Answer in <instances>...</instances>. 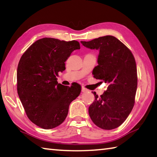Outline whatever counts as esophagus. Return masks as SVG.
<instances>
[{"instance_id":"obj_1","label":"esophagus","mask_w":157,"mask_h":157,"mask_svg":"<svg viewBox=\"0 0 157 157\" xmlns=\"http://www.w3.org/2000/svg\"><path fill=\"white\" fill-rule=\"evenodd\" d=\"M88 90H87L86 89H85L84 87H82V93H84V92H86Z\"/></svg>"}]
</instances>
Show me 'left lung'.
<instances>
[{"label":"left lung","mask_w":157,"mask_h":157,"mask_svg":"<svg viewBox=\"0 0 157 157\" xmlns=\"http://www.w3.org/2000/svg\"><path fill=\"white\" fill-rule=\"evenodd\" d=\"M84 47L99 50L94 78L109 83L100 97L89 107L90 118L103 129L117 128L126 120L134 105L137 89L136 62L131 51L115 36H100L81 41Z\"/></svg>","instance_id":"left-lung-1"}]
</instances>
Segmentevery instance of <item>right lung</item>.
<instances>
[{
	"label": "right lung",
	"mask_w": 157,
	"mask_h": 157,
	"mask_svg": "<svg viewBox=\"0 0 157 157\" xmlns=\"http://www.w3.org/2000/svg\"><path fill=\"white\" fill-rule=\"evenodd\" d=\"M77 41L54 38L39 39L23 53L17 68V92L28 118L41 128L50 129L62 124L69 105L80 94L81 86L58 84V73L75 50Z\"/></svg>",
	"instance_id": "1"
}]
</instances>
